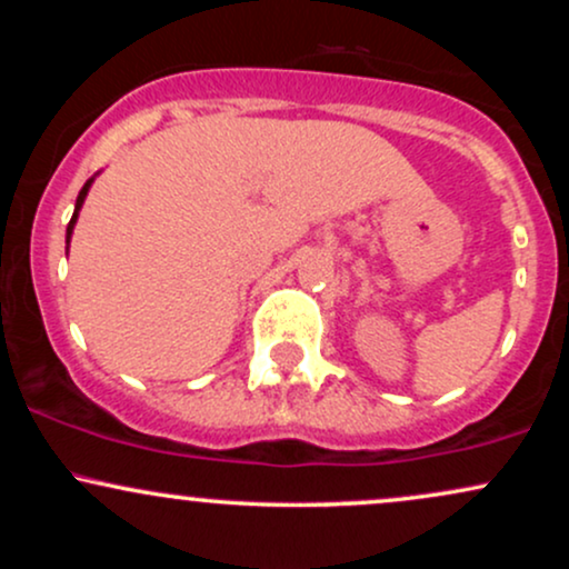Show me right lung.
I'll return each mask as SVG.
<instances>
[{
    "mask_svg": "<svg viewBox=\"0 0 569 569\" xmlns=\"http://www.w3.org/2000/svg\"><path fill=\"white\" fill-rule=\"evenodd\" d=\"M93 181V179H90ZM90 181L88 184H84L82 189H80V198H77V208H74V217H71V221H69V227H67V238L71 234V230H74V221H77V211H80V206H82V200H84V194H88V189H90Z\"/></svg>",
    "mask_w": 569,
    "mask_h": 569,
    "instance_id": "1",
    "label": "right lung"
}]
</instances>
